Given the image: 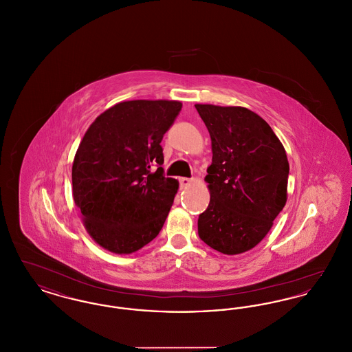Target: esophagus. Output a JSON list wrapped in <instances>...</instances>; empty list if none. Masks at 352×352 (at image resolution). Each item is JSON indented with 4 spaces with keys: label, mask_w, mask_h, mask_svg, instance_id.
Listing matches in <instances>:
<instances>
[{
    "label": "esophagus",
    "mask_w": 352,
    "mask_h": 352,
    "mask_svg": "<svg viewBox=\"0 0 352 352\" xmlns=\"http://www.w3.org/2000/svg\"><path fill=\"white\" fill-rule=\"evenodd\" d=\"M179 182H181V186H182V187H186V186H188V184L192 182V179H190V178H181V179H179Z\"/></svg>",
    "instance_id": "obj_1"
}]
</instances>
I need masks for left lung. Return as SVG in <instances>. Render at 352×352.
I'll list each match as a JSON object with an SVG mask.
<instances>
[{"label": "left lung", "instance_id": "1", "mask_svg": "<svg viewBox=\"0 0 352 352\" xmlns=\"http://www.w3.org/2000/svg\"><path fill=\"white\" fill-rule=\"evenodd\" d=\"M211 137L204 178L210 204L198 234L212 250L240 254L268 234L287 199L289 162L268 122L244 107L195 104Z\"/></svg>", "mask_w": 352, "mask_h": 352}]
</instances>
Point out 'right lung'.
Listing matches in <instances>:
<instances>
[{"label":"right lung","instance_id":"right-lung-1","mask_svg":"<svg viewBox=\"0 0 352 352\" xmlns=\"http://www.w3.org/2000/svg\"><path fill=\"white\" fill-rule=\"evenodd\" d=\"M181 108L177 100L121 101L84 134L72 164V197L101 248L131 254L164 227L179 184L162 175L160 144Z\"/></svg>","mask_w":352,"mask_h":352}]
</instances>
